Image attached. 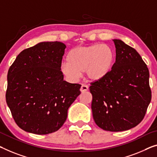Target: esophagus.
Returning a JSON list of instances; mask_svg holds the SVG:
<instances>
[{
  "label": "esophagus",
  "mask_w": 157,
  "mask_h": 157,
  "mask_svg": "<svg viewBox=\"0 0 157 157\" xmlns=\"http://www.w3.org/2000/svg\"><path fill=\"white\" fill-rule=\"evenodd\" d=\"M88 90V86L86 85H82L80 87V91L81 92H86V91Z\"/></svg>",
  "instance_id": "obj_1"
}]
</instances>
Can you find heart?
Instances as JSON below:
<instances>
[{
	"mask_svg": "<svg viewBox=\"0 0 157 157\" xmlns=\"http://www.w3.org/2000/svg\"><path fill=\"white\" fill-rule=\"evenodd\" d=\"M67 61L61 65L60 69L68 78L75 79L85 72L88 81L98 82L111 73L116 63V53L111 46L95 44L72 49L67 54Z\"/></svg>",
	"mask_w": 157,
	"mask_h": 157,
	"instance_id": "1",
	"label": "heart"
}]
</instances>
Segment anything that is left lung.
Listing matches in <instances>:
<instances>
[{
	"label": "left lung",
	"mask_w": 157,
	"mask_h": 157,
	"mask_svg": "<svg viewBox=\"0 0 157 157\" xmlns=\"http://www.w3.org/2000/svg\"><path fill=\"white\" fill-rule=\"evenodd\" d=\"M116 63L101 80L90 83L94 120L101 129L128 130L143 120L151 99L149 72L137 51L113 39Z\"/></svg>",
	"instance_id": "left-lung-1"
}]
</instances>
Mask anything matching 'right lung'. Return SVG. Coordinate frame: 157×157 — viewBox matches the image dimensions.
<instances>
[{
    "label": "right lung",
    "mask_w": 157,
    "mask_h": 157,
    "mask_svg": "<svg viewBox=\"0 0 157 157\" xmlns=\"http://www.w3.org/2000/svg\"><path fill=\"white\" fill-rule=\"evenodd\" d=\"M65 44L41 42L23 50L8 70L7 104L21 129L36 135L59 130L81 85L63 80Z\"/></svg>",
    "instance_id": "1"
}]
</instances>
